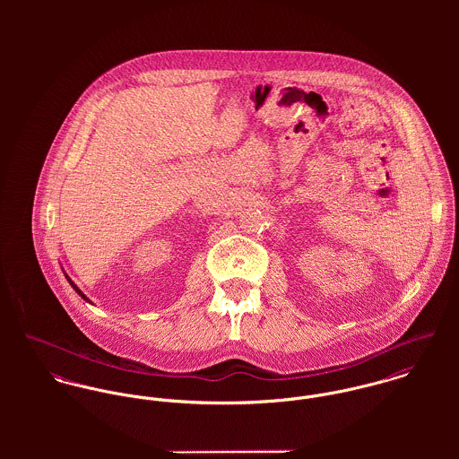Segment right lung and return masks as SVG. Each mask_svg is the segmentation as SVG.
Wrapping results in <instances>:
<instances>
[{
  "instance_id": "1",
  "label": "right lung",
  "mask_w": 459,
  "mask_h": 459,
  "mask_svg": "<svg viewBox=\"0 0 459 459\" xmlns=\"http://www.w3.org/2000/svg\"><path fill=\"white\" fill-rule=\"evenodd\" d=\"M66 279H68V277H66ZM68 282H70V286H72V288H74V290H75V291H77V293H79V295H81V297H82V299H84V300H88V299H86V297H84V295H82V291H81V290H79V288H77V286H75V284H74V282H72V281H70V279H68Z\"/></svg>"
}]
</instances>
